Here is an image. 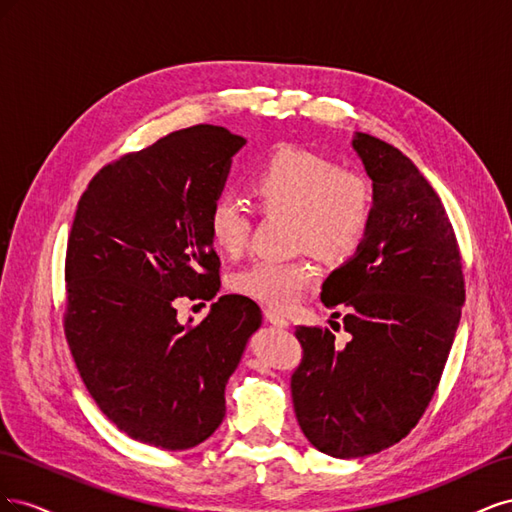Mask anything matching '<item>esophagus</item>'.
<instances>
[{"instance_id": "34e87169", "label": "esophagus", "mask_w": 512, "mask_h": 512, "mask_svg": "<svg viewBox=\"0 0 512 512\" xmlns=\"http://www.w3.org/2000/svg\"><path fill=\"white\" fill-rule=\"evenodd\" d=\"M265 318L273 324V327H280V329H286L290 324L282 312H277V309H271V307L265 309Z\"/></svg>"}]
</instances>
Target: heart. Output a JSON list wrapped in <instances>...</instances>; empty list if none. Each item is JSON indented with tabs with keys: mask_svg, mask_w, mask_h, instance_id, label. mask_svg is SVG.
<instances>
[{
	"mask_svg": "<svg viewBox=\"0 0 512 512\" xmlns=\"http://www.w3.org/2000/svg\"><path fill=\"white\" fill-rule=\"evenodd\" d=\"M260 209L290 211L297 247H312L327 260H344L359 250L374 218V190L359 170L339 166L318 151L284 145L260 160L250 175ZM207 232L220 252L239 256L250 239L252 213L228 190L211 198ZM318 280L312 258H258L232 277V286L262 305L290 309Z\"/></svg>",
	"mask_w": 512,
	"mask_h": 512,
	"instance_id": "heart-1",
	"label": "heart"
}]
</instances>
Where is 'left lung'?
<instances>
[{
	"label": "left lung",
	"instance_id": "left-lung-1",
	"mask_svg": "<svg viewBox=\"0 0 512 512\" xmlns=\"http://www.w3.org/2000/svg\"><path fill=\"white\" fill-rule=\"evenodd\" d=\"M352 147L374 181V218L320 292L350 339L339 348L329 329L297 327L290 378L305 438L339 459L380 453L421 421L466 301L455 230L429 181L376 136L359 132Z\"/></svg>",
	"mask_w": 512,
	"mask_h": 512
}]
</instances>
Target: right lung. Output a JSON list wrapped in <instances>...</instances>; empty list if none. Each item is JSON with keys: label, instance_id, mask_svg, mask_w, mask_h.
<instances>
[{"label": "right lung", "instance_id": "add662e5", "mask_svg": "<svg viewBox=\"0 0 512 512\" xmlns=\"http://www.w3.org/2000/svg\"><path fill=\"white\" fill-rule=\"evenodd\" d=\"M243 145L200 123L126 153L89 181L68 237L64 333L76 369L108 421L164 451L220 427L226 382L262 322L243 294H224L200 324L177 320L179 299L220 290L205 215Z\"/></svg>", "mask_w": 512, "mask_h": 512}]
</instances>
